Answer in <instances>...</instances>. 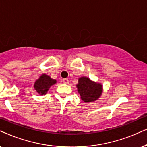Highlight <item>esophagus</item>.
I'll list each match as a JSON object with an SVG mask.
<instances>
[{
  "mask_svg": "<svg viewBox=\"0 0 147 147\" xmlns=\"http://www.w3.org/2000/svg\"><path fill=\"white\" fill-rule=\"evenodd\" d=\"M62 81H63V83L64 84H68V83H69V80H68V79H64L63 80H62Z\"/></svg>",
  "mask_w": 147,
  "mask_h": 147,
  "instance_id": "34e87169",
  "label": "esophagus"
}]
</instances>
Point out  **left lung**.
Masks as SVG:
<instances>
[{
  "mask_svg": "<svg viewBox=\"0 0 147 147\" xmlns=\"http://www.w3.org/2000/svg\"><path fill=\"white\" fill-rule=\"evenodd\" d=\"M102 87L101 83L92 81L86 77H80L77 85L78 93L81 95L82 100L86 103L97 100L102 94Z\"/></svg>",
  "mask_w": 147,
  "mask_h": 147,
  "instance_id": "left-lung-1",
  "label": "left lung"
}]
</instances>
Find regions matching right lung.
<instances>
[{"label": "right lung", "mask_w": 147, "mask_h": 147, "mask_svg": "<svg viewBox=\"0 0 147 147\" xmlns=\"http://www.w3.org/2000/svg\"><path fill=\"white\" fill-rule=\"evenodd\" d=\"M56 83V80L52 79L50 76L43 74L34 83V89L41 95H46L51 86Z\"/></svg>", "instance_id": "add662e5"}]
</instances>
